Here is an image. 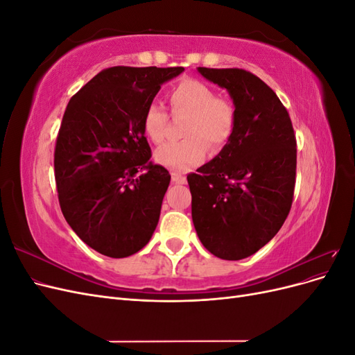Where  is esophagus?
Masks as SVG:
<instances>
[{
    "mask_svg": "<svg viewBox=\"0 0 355 355\" xmlns=\"http://www.w3.org/2000/svg\"><path fill=\"white\" fill-rule=\"evenodd\" d=\"M171 180H173L175 184H180V185L187 184V178L180 173H171Z\"/></svg>",
    "mask_w": 355,
    "mask_h": 355,
    "instance_id": "1",
    "label": "esophagus"
}]
</instances>
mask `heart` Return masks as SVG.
<instances>
[{"instance_id":"1","label":"heart","mask_w":355,"mask_h":355,"mask_svg":"<svg viewBox=\"0 0 355 355\" xmlns=\"http://www.w3.org/2000/svg\"><path fill=\"white\" fill-rule=\"evenodd\" d=\"M167 96L171 110L188 114L182 130L185 139L159 146L155 161L170 170L184 171L201 163L207 146L211 151H219L227 145L234 133L237 112L228 99L216 96L209 84L194 78L182 80ZM166 125V111L155 103L148 105L142 127L149 141L154 144L163 141Z\"/></svg>"}]
</instances>
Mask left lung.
<instances>
[{"label": "left lung", "instance_id": "8db88e82", "mask_svg": "<svg viewBox=\"0 0 355 355\" xmlns=\"http://www.w3.org/2000/svg\"><path fill=\"white\" fill-rule=\"evenodd\" d=\"M198 72L230 92L237 121L222 151L188 175L192 222L211 254L240 261L272 240L292 207L296 137L284 105L259 77L239 68Z\"/></svg>", "mask_w": 355, "mask_h": 355}]
</instances>
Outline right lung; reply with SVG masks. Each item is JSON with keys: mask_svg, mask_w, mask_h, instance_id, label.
I'll use <instances>...</instances> for the list:
<instances>
[{"mask_svg": "<svg viewBox=\"0 0 355 355\" xmlns=\"http://www.w3.org/2000/svg\"><path fill=\"white\" fill-rule=\"evenodd\" d=\"M184 71L112 67L75 93L55 148L60 210L93 250L127 257L151 240L168 171L154 164L142 118L161 84Z\"/></svg>", "mask_w": 355, "mask_h": 355, "instance_id": "obj_1", "label": "right lung"}]
</instances>
